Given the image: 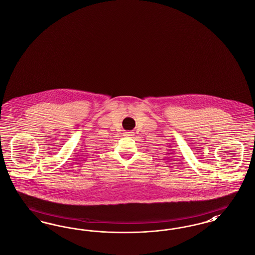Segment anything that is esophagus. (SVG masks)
<instances>
[{
	"label": "esophagus",
	"mask_w": 255,
	"mask_h": 255,
	"mask_svg": "<svg viewBox=\"0 0 255 255\" xmlns=\"http://www.w3.org/2000/svg\"><path fill=\"white\" fill-rule=\"evenodd\" d=\"M124 134H125L126 136H132L133 133H132V132H126L125 133H124Z\"/></svg>",
	"instance_id": "obj_1"
}]
</instances>
